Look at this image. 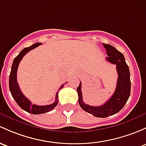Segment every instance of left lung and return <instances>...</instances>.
<instances>
[{
  "instance_id": "8db88e82",
  "label": "left lung",
  "mask_w": 146,
  "mask_h": 146,
  "mask_svg": "<svg viewBox=\"0 0 146 146\" xmlns=\"http://www.w3.org/2000/svg\"><path fill=\"white\" fill-rule=\"evenodd\" d=\"M106 51V59L108 62L115 64L118 78L116 90L113 96L101 106H91L84 103L81 92V82L77 88L78 102L85 111L97 117H106L118 113L128 100L131 92V80L129 66L125 61L124 55L113 46L103 43Z\"/></svg>"
}]
</instances>
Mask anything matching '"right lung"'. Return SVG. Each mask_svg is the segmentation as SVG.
Instances as JSON below:
<instances>
[{
    "mask_svg": "<svg viewBox=\"0 0 146 146\" xmlns=\"http://www.w3.org/2000/svg\"><path fill=\"white\" fill-rule=\"evenodd\" d=\"M42 43H40V42H37V43H35L33 45L30 46V47H25V48L21 50L20 53L14 59L12 65L10 78H9V87H10V92H11L12 97L14 98L17 104L23 110L28 112L29 113H32V114L34 115L42 114V113H45L49 111H51L58 104V92L56 94V101L53 104H50V105L38 106L36 105V104H32L31 101H29L21 92L19 85L17 83V72L19 63H20L22 58L30 50H33V49L36 48L38 46L40 45ZM63 87H64V84L59 87V90L62 89Z\"/></svg>",
    "mask_w": 146,
    "mask_h": 146,
    "instance_id": "obj_1",
    "label": "right lung"
}]
</instances>
